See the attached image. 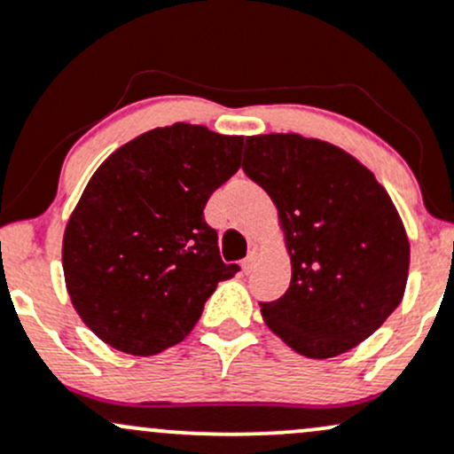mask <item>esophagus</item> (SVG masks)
I'll return each mask as SVG.
<instances>
[{
	"instance_id": "esophagus-1",
	"label": "esophagus",
	"mask_w": 454,
	"mask_h": 454,
	"mask_svg": "<svg viewBox=\"0 0 454 454\" xmlns=\"http://www.w3.org/2000/svg\"><path fill=\"white\" fill-rule=\"evenodd\" d=\"M254 254H250L247 256V259H243V263H241V267H243V271H246V274H250L252 271V267H254Z\"/></svg>"
}]
</instances>
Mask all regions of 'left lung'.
Masks as SVG:
<instances>
[{
  "mask_svg": "<svg viewBox=\"0 0 454 454\" xmlns=\"http://www.w3.org/2000/svg\"><path fill=\"white\" fill-rule=\"evenodd\" d=\"M243 171L283 222L289 289L261 302L295 352L328 359L361 343L403 300L409 239L387 191L350 154L300 135L246 137Z\"/></svg>",
  "mask_w": 454,
  "mask_h": 454,
  "instance_id": "left-lung-1",
  "label": "left lung"
}]
</instances>
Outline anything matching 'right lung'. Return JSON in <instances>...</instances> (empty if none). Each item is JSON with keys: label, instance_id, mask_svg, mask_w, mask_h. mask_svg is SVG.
Wrapping results in <instances>:
<instances>
[{"label": "right lung", "instance_id": "1", "mask_svg": "<svg viewBox=\"0 0 454 454\" xmlns=\"http://www.w3.org/2000/svg\"><path fill=\"white\" fill-rule=\"evenodd\" d=\"M241 147L243 137L174 123L95 171L67 223L63 270L99 340L137 356L163 352L193 331L219 280L239 271L219 256L204 207L237 174Z\"/></svg>", "mask_w": 454, "mask_h": 454}]
</instances>
